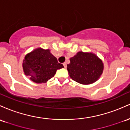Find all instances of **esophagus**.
I'll use <instances>...</instances> for the list:
<instances>
[{
	"mask_svg": "<svg viewBox=\"0 0 130 130\" xmlns=\"http://www.w3.org/2000/svg\"><path fill=\"white\" fill-rule=\"evenodd\" d=\"M63 66H64V67L65 68H67V63H63Z\"/></svg>",
	"mask_w": 130,
	"mask_h": 130,
	"instance_id": "esophagus-1",
	"label": "esophagus"
}]
</instances>
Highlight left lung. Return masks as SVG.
Listing matches in <instances>:
<instances>
[{"label": "left lung", "mask_w": 130, "mask_h": 130, "mask_svg": "<svg viewBox=\"0 0 130 130\" xmlns=\"http://www.w3.org/2000/svg\"><path fill=\"white\" fill-rule=\"evenodd\" d=\"M67 65L70 77L81 85H91L99 79L104 71L102 60L92 52H78Z\"/></svg>", "instance_id": "left-lung-1"}]
</instances>
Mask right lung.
I'll return each instance as SVG.
<instances>
[{
	"mask_svg": "<svg viewBox=\"0 0 130 130\" xmlns=\"http://www.w3.org/2000/svg\"><path fill=\"white\" fill-rule=\"evenodd\" d=\"M23 69L29 79L38 84L45 83L54 76L58 69L63 68L62 64L51 54L49 49L38 47L25 55Z\"/></svg>",
	"mask_w": 130,
	"mask_h": 130,
	"instance_id": "right-lung-1",
	"label": "right lung"
}]
</instances>
